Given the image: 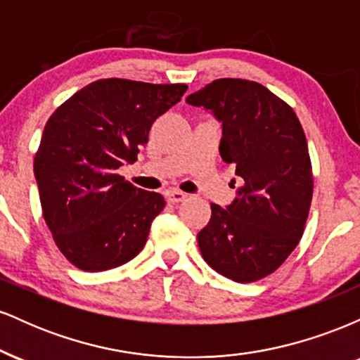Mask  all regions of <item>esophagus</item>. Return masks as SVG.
I'll return each instance as SVG.
<instances>
[{"mask_svg": "<svg viewBox=\"0 0 360 360\" xmlns=\"http://www.w3.org/2000/svg\"><path fill=\"white\" fill-rule=\"evenodd\" d=\"M164 194H166V200L169 203H181V201H184L186 196H188V194L179 191V189H167Z\"/></svg>", "mask_w": 360, "mask_h": 360, "instance_id": "34e87169", "label": "esophagus"}]
</instances>
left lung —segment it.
I'll return each instance as SVG.
<instances>
[{
	"label": "left lung",
	"instance_id": "1",
	"mask_svg": "<svg viewBox=\"0 0 360 360\" xmlns=\"http://www.w3.org/2000/svg\"><path fill=\"white\" fill-rule=\"evenodd\" d=\"M186 103L220 122V154L240 177L232 203H212V218L198 233L201 255L237 283L266 278L296 249L311 205L303 127L291 106L254 81L217 79Z\"/></svg>",
	"mask_w": 360,
	"mask_h": 360
}]
</instances>
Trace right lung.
I'll use <instances>...</instances> for the list:
<instances>
[{"mask_svg": "<svg viewBox=\"0 0 360 360\" xmlns=\"http://www.w3.org/2000/svg\"><path fill=\"white\" fill-rule=\"evenodd\" d=\"M186 89V84L100 79L49 118L34 174L53 242L76 267L113 269L143 249L166 201L162 194L123 181L117 169L137 160L152 123Z\"/></svg>", "mask_w": 360, "mask_h": 360, "instance_id": "add662e5", "label": "right lung"}]
</instances>
